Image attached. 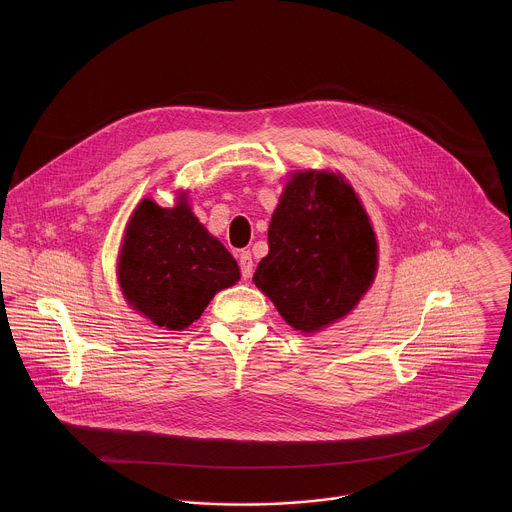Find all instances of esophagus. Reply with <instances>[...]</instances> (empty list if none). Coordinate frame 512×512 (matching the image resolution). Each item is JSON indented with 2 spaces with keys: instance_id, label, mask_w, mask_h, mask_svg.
Instances as JSON below:
<instances>
[{
  "instance_id": "34e87169",
  "label": "esophagus",
  "mask_w": 512,
  "mask_h": 512,
  "mask_svg": "<svg viewBox=\"0 0 512 512\" xmlns=\"http://www.w3.org/2000/svg\"><path fill=\"white\" fill-rule=\"evenodd\" d=\"M238 266H240V274L244 280L252 278V272H254V262H252V254L250 250H240L238 254Z\"/></svg>"
}]
</instances>
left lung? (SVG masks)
Returning a JSON list of instances; mask_svg holds the SVG:
<instances>
[{"instance_id":"8db88e82","label":"left lung","mask_w":512,"mask_h":512,"mask_svg":"<svg viewBox=\"0 0 512 512\" xmlns=\"http://www.w3.org/2000/svg\"><path fill=\"white\" fill-rule=\"evenodd\" d=\"M268 246L254 284L303 333L345 317L374 280L376 238L341 175L293 173L270 222Z\"/></svg>"}]
</instances>
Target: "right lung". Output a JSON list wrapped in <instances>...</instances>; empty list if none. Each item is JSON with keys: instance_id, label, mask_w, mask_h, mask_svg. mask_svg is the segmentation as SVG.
Listing matches in <instances>:
<instances>
[{"instance_id": "obj_1", "label": "right lung", "mask_w": 512, "mask_h": 512, "mask_svg": "<svg viewBox=\"0 0 512 512\" xmlns=\"http://www.w3.org/2000/svg\"><path fill=\"white\" fill-rule=\"evenodd\" d=\"M118 280L128 303L159 327L181 331L215 293L240 280L230 252L191 213L185 195L173 209L144 199L130 219Z\"/></svg>"}]
</instances>
